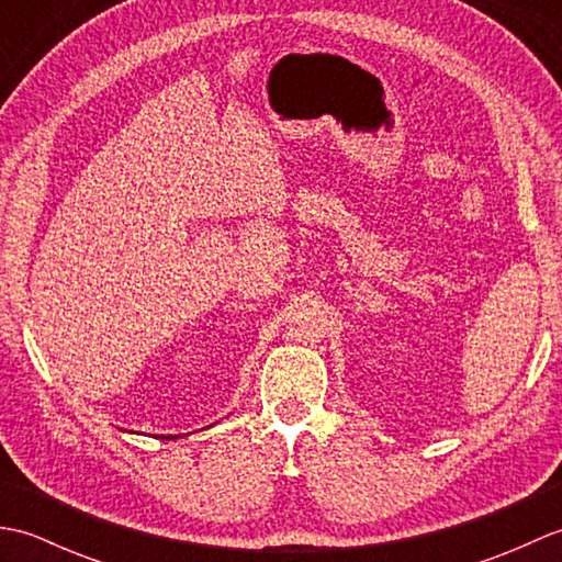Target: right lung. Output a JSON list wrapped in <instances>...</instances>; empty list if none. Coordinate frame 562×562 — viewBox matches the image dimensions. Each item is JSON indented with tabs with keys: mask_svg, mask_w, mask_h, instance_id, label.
I'll return each mask as SVG.
<instances>
[{
	"mask_svg": "<svg viewBox=\"0 0 562 562\" xmlns=\"http://www.w3.org/2000/svg\"><path fill=\"white\" fill-rule=\"evenodd\" d=\"M166 439H176V437H173V435H171V437H166Z\"/></svg>",
	"mask_w": 562,
	"mask_h": 562,
	"instance_id": "right-lung-1",
	"label": "right lung"
}]
</instances>
